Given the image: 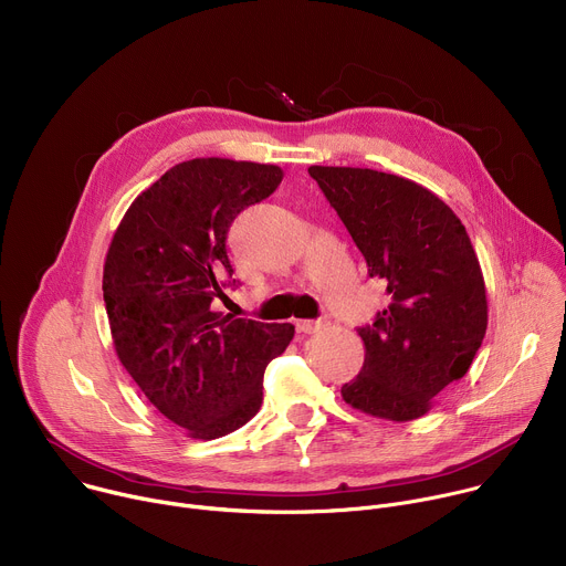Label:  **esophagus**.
Masks as SVG:
<instances>
[{
  "mask_svg": "<svg viewBox=\"0 0 566 566\" xmlns=\"http://www.w3.org/2000/svg\"><path fill=\"white\" fill-rule=\"evenodd\" d=\"M325 327H327V322H325V319H295V329H297V334H304V336L315 334V332L325 329Z\"/></svg>",
  "mask_w": 566,
  "mask_h": 566,
  "instance_id": "34e87169",
  "label": "esophagus"
}]
</instances>
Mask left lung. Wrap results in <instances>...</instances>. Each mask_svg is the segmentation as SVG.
<instances>
[{"instance_id": "left-lung-1", "label": "left lung", "mask_w": 566, "mask_h": 566, "mask_svg": "<svg viewBox=\"0 0 566 566\" xmlns=\"http://www.w3.org/2000/svg\"><path fill=\"white\" fill-rule=\"evenodd\" d=\"M308 175L391 297L358 329L365 363L340 394L369 417L415 421L470 369L486 336V284L470 237L450 206L410 179L334 166Z\"/></svg>"}]
</instances>
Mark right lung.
<instances>
[{
  "label": "right lung",
  "instance_id": "obj_1",
  "mask_svg": "<svg viewBox=\"0 0 566 566\" xmlns=\"http://www.w3.org/2000/svg\"><path fill=\"white\" fill-rule=\"evenodd\" d=\"M282 177V168L253 160H184L132 201L112 237L103 297L118 360L192 439L249 423L262 406L266 365L293 340L289 322L210 308L232 275L230 223L271 197Z\"/></svg>",
  "mask_w": 566,
  "mask_h": 566
}]
</instances>
